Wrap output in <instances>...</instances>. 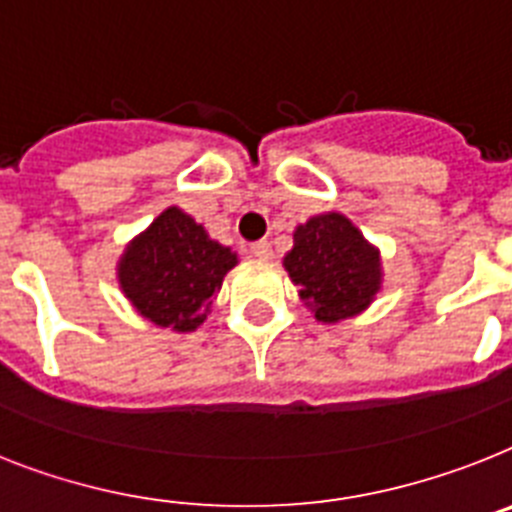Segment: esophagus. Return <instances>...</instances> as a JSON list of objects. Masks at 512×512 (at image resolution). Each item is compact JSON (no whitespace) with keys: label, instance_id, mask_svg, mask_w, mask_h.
Here are the masks:
<instances>
[{"label":"esophagus","instance_id":"34e87169","mask_svg":"<svg viewBox=\"0 0 512 512\" xmlns=\"http://www.w3.org/2000/svg\"><path fill=\"white\" fill-rule=\"evenodd\" d=\"M249 252H252V257H257V260H273V247H270V242H255L249 247Z\"/></svg>","mask_w":512,"mask_h":512}]
</instances>
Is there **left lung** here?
<instances>
[{"instance_id": "obj_1", "label": "left lung", "mask_w": 512, "mask_h": 512, "mask_svg": "<svg viewBox=\"0 0 512 512\" xmlns=\"http://www.w3.org/2000/svg\"><path fill=\"white\" fill-rule=\"evenodd\" d=\"M299 299L322 325L362 315L382 291L380 249L338 210L317 213L294 229L283 257Z\"/></svg>"}]
</instances>
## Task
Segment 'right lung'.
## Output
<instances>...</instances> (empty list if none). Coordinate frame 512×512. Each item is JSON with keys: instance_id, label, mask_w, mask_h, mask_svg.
<instances>
[{"instance_id": "obj_1", "label": "right lung", "mask_w": 512, "mask_h": 512, "mask_svg": "<svg viewBox=\"0 0 512 512\" xmlns=\"http://www.w3.org/2000/svg\"><path fill=\"white\" fill-rule=\"evenodd\" d=\"M239 257L210 239L179 205L161 210L117 260V281L137 315L156 328L192 333L210 315L223 278Z\"/></svg>"}]
</instances>
